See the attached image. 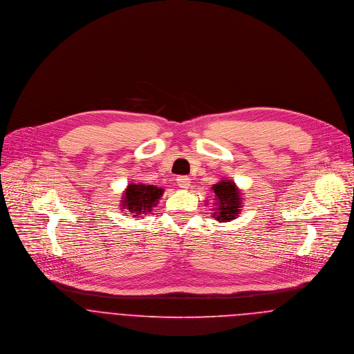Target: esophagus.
Listing matches in <instances>:
<instances>
[{
  "mask_svg": "<svg viewBox=\"0 0 354 354\" xmlns=\"http://www.w3.org/2000/svg\"><path fill=\"white\" fill-rule=\"evenodd\" d=\"M177 185L183 189H188L191 187V178L188 176H180L177 177Z\"/></svg>",
  "mask_w": 354,
  "mask_h": 354,
  "instance_id": "1",
  "label": "esophagus"
}]
</instances>
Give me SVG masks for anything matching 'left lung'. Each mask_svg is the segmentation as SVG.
<instances>
[{
	"instance_id": "8db88e82",
	"label": "left lung",
	"mask_w": 354,
	"mask_h": 354,
	"mask_svg": "<svg viewBox=\"0 0 354 354\" xmlns=\"http://www.w3.org/2000/svg\"><path fill=\"white\" fill-rule=\"evenodd\" d=\"M212 191L215 194V212L212 216L218 222H230L232 219H236L243 204L240 189L236 184L232 180H222L212 185Z\"/></svg>"
}]
</instances>
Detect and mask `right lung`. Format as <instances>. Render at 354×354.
<instances>
[{
  "label": "right lung",
  "mask_w": 354,
  "mask_h": 354,
  "mask_svg": "<svg viewBox=\"0 0 354 354\" xmlns=\"http://www.w3.org/2000/svg\"><path fill=\"white\" fill-rule=\"evenodd\" d=\"M163 194L162 188L145 184H129L122 195V208L133 216L147 214L156 205Z\"/></svg>",
  "instance_id": "add662e5"
}]
</instances>
